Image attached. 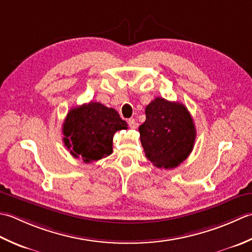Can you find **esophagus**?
Masks as SVG:
<instances>
[{"label":"esophagus","instance_id":"1","mask_svg":"<svg viewBox=\"0 0 252 252\" xmlns=\"http://www.w3.org/2000/svg\"><path fill=\"white\" fill-rule=\"evenodd\" d=\"M128 125H129V127L133 129V128L137 127V123L133 119H130V120H128Z\"/></svg>","mask_w":252,"mask_h":252}]
</instances>
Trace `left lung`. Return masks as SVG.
I'll return each instance as SVG.
<instances>
[{
	"label": "left lung",
	"mask_w": 252,
	"mask_h": 252,
	"mask_svg": "<svg viewBox=\"0 0 252 252\" xmlns=\"http://www.w3.org/2000/svg\"><path fill=\"white\" fill-rule=\"evenodd\" d=\"M147 158L160 168H174L193 149L196 128L187 107L156 97L146 107V122L139 127Z\"/></svg>",
	"instance_id": "8db88e82"
}]
</instances>
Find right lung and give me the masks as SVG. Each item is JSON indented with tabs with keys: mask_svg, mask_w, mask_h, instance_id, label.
Here are the masks:
<instances>
[{
	"mask_svg": "<svg viewBox=\"0 0 252 252\" xmlns=\"http://www.w3.org/2000/svg\"><path fill=\"white\" fill-rule=\"evenodd\" d=\"M122 129H127V123L114 109L90 102L68 112L63 124L64 145L74 158L94 162L111 155L113 136Z\"/></svg>",
	"mask_w": 252,
	"mask_h": 252,
	"instance_id": "right-lung-1",
	"label": "right lung"
}]
</instances>
